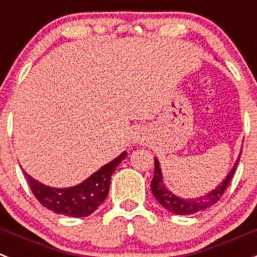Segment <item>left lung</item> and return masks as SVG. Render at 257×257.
Returning a JSON list of instances; mask_svg holds the SVG:
<instances>
[{"instance_id":"obj_1","label":"left lung","mask_w":257,"mask_h":257,"mask_svg":"<svg viewBox=\"0 0 257 257\" xmlns=\"http://www.w3.org/2000/svg\"><path fill=\"white\" fill-rule=\"evenodd\" d=\"M240 156H238V160L235 161L234 167L230 170L226 178L222 180L221 184H219L212 192L207 193L206 196L198 197V198H192V199H183L180 197L175 196L170 192L166 185L163 184L162 180V172H161L160 162L157 158H154V175L153 180H152L151 188L153 196L156 197V199L160 202L161 205L165 208L170 211L172 213H176V215H190V213H196L198 211L205 210V208L210 207V206L215 205L221 196L225 192L226 187L230 183L233 175H234L235 169H237V165L239 162Z\"/></svg>"}]
</instances>
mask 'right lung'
<instances>
[{"instance_id": "right-lung-1", "label": "right lung", "mask_w": 257, "mask_h": 257, "mask_svg": "<svg viewBox=\"0 0 257 257\" xmlns=\"http://www.w3.org/2000/svg\"><path fill=\"white\" fill-rule=\"evenodd\" d=\"M126 156L127 153L123 152L112 162L97 170L83 183L72 188L46 187L31 178L27 172L24 174L33 196L44 207L65 216L85 217L91 215L105 201L112 174Z\"/></svg>"}]
</instances>
